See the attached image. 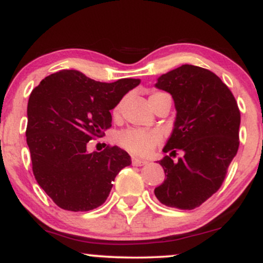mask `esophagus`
I'll use <instances>...</instances> for the list:
<instances>
[{"label": "esophagus", "instance_id": "esophagus-1", "mask_svg": "<svg viewBox=\"0 0 263 263\" xmlns=\"http://www.w3.org/2000/svg\"><path fill=\"white\" fill-rule=\"evenodd\" d=\"M147 161H144V159H141V158H137V157H132V164L134 165H137V167H141V165H144L147 164Z\"/></svg>", "mask_w": 263, "mask_h": 263}]
</instances>
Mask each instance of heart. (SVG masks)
Here are the masks:
<instances>
[{"instance_id": "obj_1", "label": "heart", "mask_w": 263, "mask_h": 263, "mask_svg": "<svg viewBox=\"0 0 263 263\" xmlns=\"http://www.w3.org/2000/svg\"><path fill=\"white\" fill-rule=\"evenodd\" d=\"M167 95L164 92H153L149 96V101L155 100L159 96ZM121 104L114 108V114L119 115ZM161 141V135L156 131H143L137 128H127L117 135V143L123 149L137 156H144L155 148V146Z\"/></svg>"}]
</instances>
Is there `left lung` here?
<instances>
[{
	"mask_svg": "<svg viewBox=\"0 0 263 263\" xmlns=\"http://www.w3.org/2000/svg\"><path fill=\"white\" fill-rule=\"evenodd\" d=\"M177 110L174 128L159 164L165 179L155 189L162 204L192 210L216 193L238 149L240 110L221 79L208 69L184 64L158 78ZM184 156L173 162L177 150Z\"/></svg>",
	"mask_w": 263,
	"mask_h": 263,
	"instance_id": "8db88e82",
	"label": "left lung"
}]
</instances>
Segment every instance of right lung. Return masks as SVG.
Returning <instances> with one entry per match:
<instances>
[{
    "instance_id": "obj_1",
    "label": "right lung",
    "mask_w": 263,
    "mask_h": 263,
    "mask_svg": "<svg viewBox=\"0 0 263 263\" xmlns=\"http://www.w3.org/2000/svg\"><path fill=\"white\" fill-rule=\"evenodd\" d=\"M141 83L95 81L60 70L33 89L27 106V144L35 180L64 210L89 211L105 203L131 157L117 146L87 152V142L111 127L110 111Z\"/></svg>"
}]
</instances>
